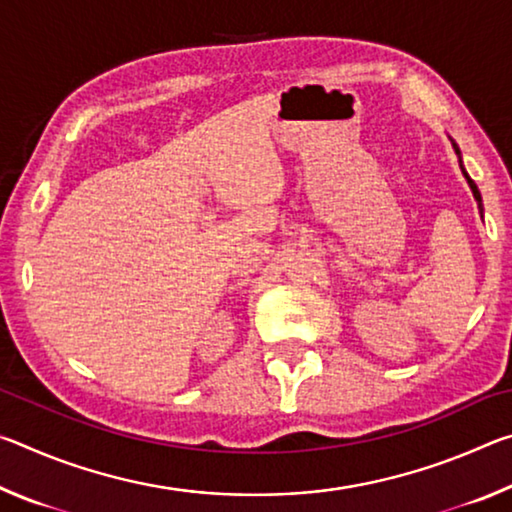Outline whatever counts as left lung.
Masks as SVG:
<instances>
[{
    "mask_svg": "<svg viewBox=\"0 0 512 512\" xmlns=\"http://www.w3.org/2000/svg\"><path fill=\"white\" fill-rule=\"evenodd\" d=\"M454 149H456V153L458 155H461V151H458V146L454 144ZM458 162H461V160H458ZM461 169H463V164H461ZM463 176L467 178V185H470V189H472V194H474V198H476V203H479V210H483V207H481V194H479V187H476L474 185V180L470 178V176H467V173H465V169H463Z\"/></svg>",
    "mask_w": 512,
    "mask_h": 512,
    "instance_id": "obj_1",
    "label": "left lung"
}]
</instances>
